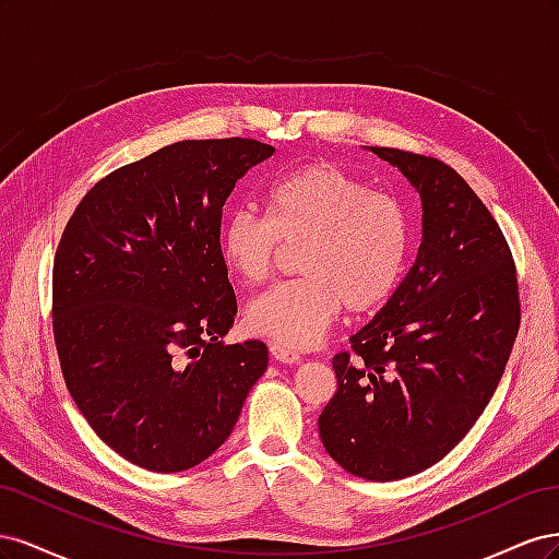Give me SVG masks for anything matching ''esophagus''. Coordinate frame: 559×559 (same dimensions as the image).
<instances>
[{
	"label": "esophagus",
	"mask_w": 559,
	"mask_h": 559,
	"mask_svg": "<svg viewBox=\"0 0 559 559\" xmlns=\"http://www.w3.org/2000/svg\"><path fill=\"white\" fill-rule=\"evenodd\" d=\"M270 357H273L277 364H286V366L300 364V354H298V352H292L289 347H282V345H273V347H270Z\"/></svg>",
	"instance_id": "34e87169"
}]
</instances>
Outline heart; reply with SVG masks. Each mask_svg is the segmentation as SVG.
Here are the masks:
<instances>
[{
	"instance_id": "heart-1",
	"label": "heart",
	"mask_w": 559,
	"mask_h": 559,
	"mask_svg": "<svg viewBox=\"0 0 559 559\" xmlns=\"http://www.w3.org/2000/svg\"><path fill=\"white\" fill-rule=\"evenodd\" d=\"M265 202V216L240 207L224 218L218 257L235 280L261 284L282 245H302L296 257L302 277L249 302V333L282 347H310L343 308L370 314L392 300L413 242L408 210L396 195L314 160L270 183Z\"/></svg>"
}]
</instances>
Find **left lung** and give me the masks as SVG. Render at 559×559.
I'll use <instances>...</instances> for the list:
<instances>
[{"mask_svg":"<svg viewBox=\"0 0 559 559\" xmlns=\"http://www.w3.org/2000/svg\"><path fill=\"white\" fill-rule=\"evenodd\" d=\"M421 200V242L392 300L335 354L337 392L319 415L326 452L389 483L441 462L476 425L520 326L518 277L495 216L450 165L368 146Z\"/></svg>","mask_w":559,"mask_h":559,"instance_id":"left-lung-1","label":"left lung"}]
</instances>
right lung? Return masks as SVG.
Returning a JSON list of instances; mask_svg holds the SVG:
<instances>
[{
    "label": "right lung",
    "instance_id": "obj_1",
    "mask_svg": "<svg viewBox=\"0 0 559 559\" xmlns=\"http://www.w3.org/2000/svg\"><path fill=\"white\" fill-rule=\"evenodd\" d=\"M273 154L240 138L170 144L97 181L62 233L53 333L67 389L146 471L205 462L265 373L261 341L222 345L238 302L218 228L235 183Z\"/></svg>",
    "mask_w": 559,
    "mask_h": 559
}]
</instances>
